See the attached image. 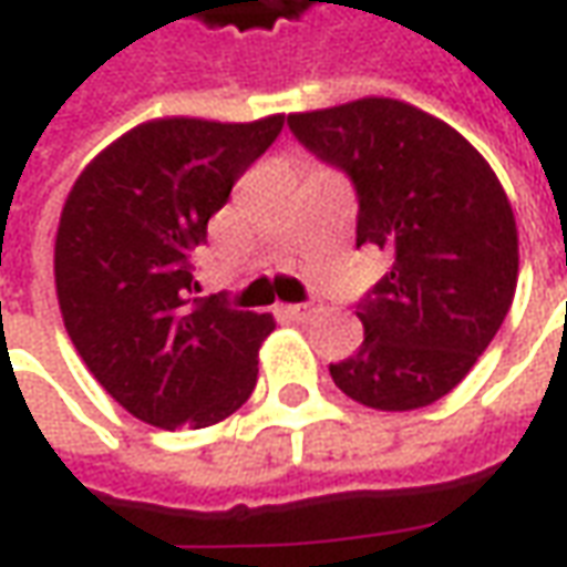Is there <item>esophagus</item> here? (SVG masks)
<instances>
[{
	"label": "esophagus",
	"instance_id": "obj_1",
	"mask_svg": "<svg viewBox=\"0 0 567 567\" xmlns=\"http://www.w3.org/2000/svg\"><path fill=\"white\" fill-rule=\"evenodd\" d=\"M284 315L292 318V321H311L318 315V306L315 302H299V306H284Z\"/></svg>",
	"mask_w": 567,
	"mask_h": 567
}]
</instances>
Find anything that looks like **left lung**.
I'll list each match as a JSON object with an SVG mask.
<instances>
[{
	"instance_id": "8db88e82",
	"label": "left lung",
	"mask_w": 567,
	"mask_h": 567,
	"mask_svg": "<svg viewBox=\"0 0 567 567\" xmlns=\"http://www.w3.org/2000/svg\"><path fill=\"white\" fill-rule=\"evenodd\" d=\"M287 126L351 178L358 246L392 256L354 311L364 342L330 377L367 408L439 401L513 306L518 231L497 175L456 128L395 97L290 113Z\"/></svg>"
}]
</instances>
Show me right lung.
Returning a JSON list of instances; mask_svg holds the SVG:
<instances>
[{
	"instance_id": "obj_1",
	"label": "right lung",
	"mask_w": 567,
	"mask_h": 567,
	"mask_svg": "<svg viewBox=\"0 0 567 567\" xmlns=\"http://www.w3.org/2000/svg\"><path fill=\"white\" fill-rule=\"evenodd\" d=\"M284 116H166L104 147L70 190L54 287L73 346L107 395L157 429H203L244 404L271 315L194 299V249Z\"/></svg>"
}]
</instances>
